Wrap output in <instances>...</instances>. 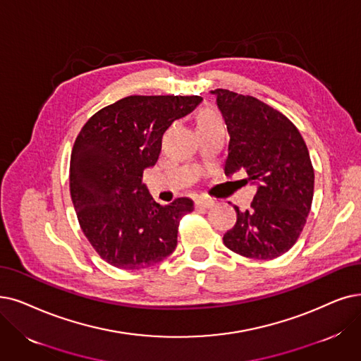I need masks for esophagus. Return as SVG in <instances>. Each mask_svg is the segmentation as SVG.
<instances>
[{
    "mask_svg": "<svg viewBox=\"0 0 361 361\" xmlns=\"http://www.w3.org/2000/svg\"><path fill=\"white\" fill-rule=\"evenodd\" d=\"M213 204H214V200L207 198V197H200V198H197V201H195V206H197V207H203V209H207V207H210V206H213Z\"/></svg>",
    "mask_w": 361,
    "mask_h": 361,
    "instance_id": "obj_1",
    "label": "esophagus"
}]
</instances>
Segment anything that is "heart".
Here are the masks:
<instances>
[{
	"label": "heart",
	"mask_w": 361,
	"mask_h": 361,
	"mask_svg": "<svg viewBox=\"0 0 361 361\" xmlns=\"http://www.w3.org/2000/svg\"><path fill=\"white\" fill-rule=\"evenodd\" d=\"M216 123H222L219 115L216 114L213 109H203L198 114L197 118V127L198 126H209V124H216Z\"/></svg>",
	"instance_id": "b5f03b06"
}]
</instances>
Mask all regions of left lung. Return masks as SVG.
Returning a JSON list of instances; mask_svg holds the SVG:
<instances>
[{"mask_svg": "<svg viewBox=\"0 0 361 361\" xmlns=\"http://www.w3.org/2000/svg\"><path fill=\"white\" fill-rule=\"evenodd\" d=\"M216 96L229 133L225 173L244 170L257 191L237 212L224 244L241 256L279 257L292 249L307 224L314 195V169L304 137L280 111L253 96L225 89Z\"/></svg>", "mask_w": 361, "mask_h": 361, "instance_id": "obj_1", "label": "left lung"}]
</instances>
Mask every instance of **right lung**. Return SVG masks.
Returning <instances> with one entry per match:
<instances>
[{
	"mask_svg": "<svg viewBox=\"0 0 361 361\" xmlns=\"http://www.w3.org/2000/svg\"><path fill=\"white\" fill-rule=\"evenodd\" d=\"M200 96H127L97 111L71 152L69 191L84 235L112 267L140 269L161 262L178 244L182 197L161 206L142 183L170 124L192 112Z\"/></svg>",
	"mask_w": 361,
	"mask_h": 361,
	"instance_id": "right-lung-1",
	"label": "right lung"
}]
</instances>
